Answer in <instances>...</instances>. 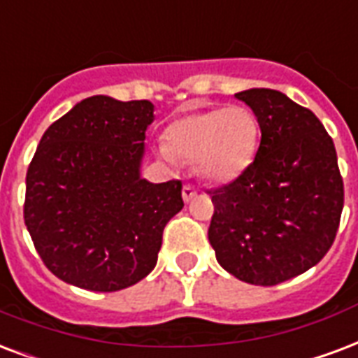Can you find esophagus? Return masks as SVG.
<instances>
[{"instance_id": "obj_1", "label": "esophagus", "mask_w": 358, "mask_h": 358, "mask_svg": "<svg viewBox=\"0 0 358 358\" xmlns=\"http://www.w3.org/2000/svg\"><path fill=\"white\" fill-rule=\"evenodd\" d=\"M196 194H198V190H196L192 185H185V187H182V200L185 201H190L192 198H196Z\"/></svg>"}]
</instances>
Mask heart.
<instances>
[{"label": "heart", "instance_id": "obj_1", "mask_svg": "<svg viewBox=\"0 0 358 358\" xmlns=\"http://www.w3.org/2000/svg\"><path fill=\"white\" fill-rule=\"evenodd\" d=\"M259 141V120L249 107H211L176 118L164 131L162 155L196 162L203 179L224 185L249 169Z\"/></svg>", "mask_w": 358, "mask_h": 358}]
</instances>
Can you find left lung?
Wrapping results in <instances>:
<instances>
[{
    "instance_id": "1",
    "label": "left lung",
    "mask_w": 358,
    "mask_h": 358,
    "mask_svg": "<svg viewBox=\"0 0 358 358\" xmlns=\"http://www.w3.org/2000/svg\"><path fill=\"white\" fill-rule=\"evenodd\" d=\"M257 115L260 147L236 181L211 192L209 243L219 264L251 285L283 283L308 271L334 243L343 181L321 120L285 94H236Z\"/></svg>"
}]
</instances>
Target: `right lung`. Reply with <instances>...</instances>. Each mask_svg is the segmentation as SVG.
<instances>
[{
    "label": "right lung",
    "instance_id": "obj_1",
    "mask_svg": "<svg viewBox=\"0 0 358 358\" xmlns=\"http://www.w3.org/2000/svg\"><path fill=\"white\" fill-rule=\"evenodd\" d=\"M149 99L79 101L43 134L26 173L24 222L56 278L113 292L157 266L164 227L182 209L181 181L141 177Z\"/></svg>",
    "mask_w": 358,
    "mask_h": 358
}]
</instances>
